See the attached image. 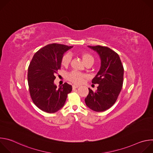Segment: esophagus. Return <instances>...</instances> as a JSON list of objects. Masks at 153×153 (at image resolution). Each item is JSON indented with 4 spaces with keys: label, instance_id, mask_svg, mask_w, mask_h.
Segmentation results:
<instances>
[{
    "label": "esophagus",
    "instance_id": "34e87169",
    "mask_svg": "<svg viewBox=\"0 0 153 153\" xmlns=\"http://www.w3.org/2000/svg\"><path fill=\"white\" fill-rule=\"evenodd\" d=\"M79 86L78 85H73V90H75V89H76V88H79Z\"/></svg>",
    "mask_w": 153,
    "mask_h": 153
}]
</instances>
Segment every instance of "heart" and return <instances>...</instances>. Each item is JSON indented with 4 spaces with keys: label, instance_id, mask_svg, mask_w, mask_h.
Listing matches in <instances>:
<instances>
[{
    "label": "heart",
    "instance_id": "heart-1",
    "mask_svg": "<svg viewBox=\"0 0 153 153\" xmlns=\"http://www.w3.org/2000/svg\"><path fill=\"white\" fill-rule=\"evenodd\" d=\"M80 55L85 65L90 63L93 64L94 62V57L88 52H81ZM71 60V55L70 53H65L61 58V64L62 66L67 67L70 64ZM85 78V75L81 73L72 71L67 75V79L71 82L75 84H79L82 82Z\"/></svg>",
    "mask_w": 153,
    "mask_h": 153
}]
</instances>
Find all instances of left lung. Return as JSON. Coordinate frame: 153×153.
I'll list each match as a JSON object with an SVG mask.
<instances>
[{
  "mask_svg": "<svg viewBox=\"0 0 153 153\" xmlns=\"http://www.w3.org/2000/svg\"><path fill=\"white\" fill-rule=\"evenodd\" d=\"M100 56V70L92 80L99 84L94 92L90 88L85 99L86 106L91 110L101 112L111 108L116 102L122 90L123 82V67L119 54L106 47L88 46Z\"/></svg>",
  "mask_w": 153,
  "mask_h": 153,
  "instance_id": "obj_1",
  "label": "left lung"
}]
</instances>
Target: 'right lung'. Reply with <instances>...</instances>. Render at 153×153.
I'll list each match as a JSON object with an SVG mask.
<instances>
[{
    "label": "right lung",
    "mask_w": 153,
    "mask_h": 153,
    "mask_svg": "<svg viewBox=\"0 0 153 153\" xmlns=\"http://www.w3.org/2000/svg\"><path fill=\"white\" fill-rule=\"evenodd\" d=\"M73 47L51 43L37 51L28 67V82L34 103L43 111L54 113L61 109L72 86L64 83L57 88L54 80L64 53Z\"/></svg>",
    "instance_id": "add662e5"
}]
</instances>
